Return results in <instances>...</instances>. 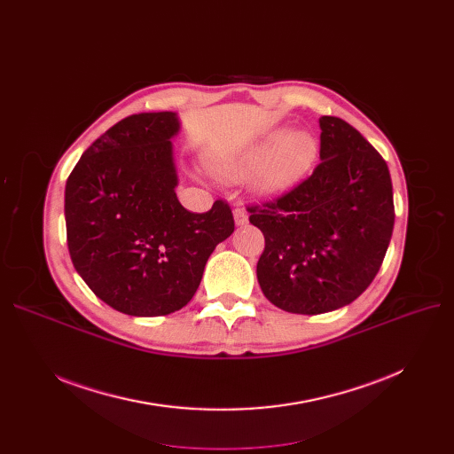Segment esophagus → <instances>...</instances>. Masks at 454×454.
Listing matches in <instances>:
<instances>
[{"label": "esophagus", "mask_w": 454, "mask_h": 454, "mask_svg": "<svg viewBox=\"0 0 454 454\" xmlns=\"http://www.w3.org/2000/svg\"><path fill=\"white\" fill-rule=\"evenodd\" d=\"M233 217H235V223L239 224V226H245L248 223V213H247V209L243 206H237L233 209Z\"/></svg>", "instance_id": "obj_1"}]
</instances>
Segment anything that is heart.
<instances>
[{"label": "heart", "instance_id": "obj_1", "mask_svg": "<svg viewBox=\"0 0 454 454\" xmlns=\"http://www.w3.org/2000/svg\"><path fill=\"white\" fill-rule=\"evenodd\" d=\"M315 154V143L305 132H293L283 137L269 153V147L261 145L237 156L226 163V169L233 175H241L259 163L255 171V187L263 193H279L291 187L307 169Z\"/></svg>", "mask_w": 454, "mask_h": 454}]
</instances>
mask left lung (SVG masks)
Returning <instances> with one entry per match:
<instances>
[{
    "mask_svg": "<svg viewBox=\"0 0 454 454\" xmlns=\"http://www.w3.org/2000/svg\"><path fill=\"white\" fill-rule=\"evenodd\" d=\"M320 161L287 193L248 206L265 235L257 281L287 313L322 315L359 298L394 230L388 165L340 117H320Z\"/></svg>",
    "mask_w": 454,
    "mask_h": 454,
    "instance_id": "1",
    "label": "left lung"
}]
</instances>
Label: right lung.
I'll return each instance as SVG.
<instances>
[{"instance_id":"add662e5","label":"right lung","mask_w":454,"mask_h":454,"mask_svg":"<svg viewBox=\"0 0 454 454\" xmlns=\"http://www.w3.org/2000/svg\"><path fill=\"white\" fill-rule=\"evenodd\" d=\"M175 112L136 114L95 139L66 182L67 250L91 293L130 317L171 315L233 233L226 200L191 213L176 199Z\"/></svg>"}]
</instances>
